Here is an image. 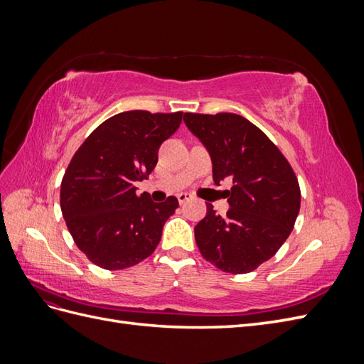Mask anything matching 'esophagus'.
<instances>
[{
    "label": "esophagus",
    "instance_id": "obj_1",
    "mask_svg": "<svg viewBox=\"0 0 364 364\" xmlns=\"http://www.w3.org/2000/svg\"><path fill=\"white\" fill-rule=\"evenodd\" d=\"M190 199H193V196H191V194H188V193H181V194H178V200H179V203H185L186 200H190Z\"/></svg>",
    "mask_w": 364,
    "mask_h": 364
}]
</instances>
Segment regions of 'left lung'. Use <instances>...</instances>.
Returning <instances> with one entry per match:
<instances>
[{
  "mask_svg": "<svg viewBox=\"0 0 364 364\" xmlns=\"http://www.w3.org/2000/svg\"><path fill=\"white\" fill-rule=\"evenodd\" d=\"M213 161L215 185L232 179L226 217L206 203L194 228L202 257L228 273H249L270 259L293 230L301 190L289 161L261 129L237 114H185Z\"/></svg>",
  "mask_w": 364,
  "mask_h": 364,
  "instance_id": "obj_1",
  "label": "left lung"
}]
</instances>
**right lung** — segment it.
<instances>
[{
    "instance_id": "right-lung-1",
    "label": "right lung",
    "mask_w": 364,
    "mask_h": 364,
    "mask_svg": "<svg viewBox=\"0 0 364 364\" xmlns=\"http://www.w3.org/2000/svg\"><path fill=\"white\" fill-rule=\"evenodd\" d=\"M182 123V112H121L85 139L63 174L60 209L70 234L95 266L121 270L150 257L178 199L155 203L136 196L135 182L147 179L158 150Z\"/></svg>"
}]
</instances>
